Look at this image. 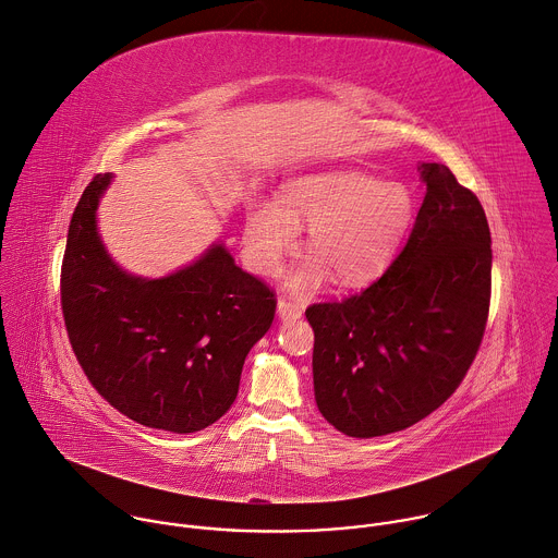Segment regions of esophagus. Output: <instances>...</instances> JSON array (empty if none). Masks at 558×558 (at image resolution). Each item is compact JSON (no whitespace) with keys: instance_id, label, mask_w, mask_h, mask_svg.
Instances as JSON below:
<instances>
[{"instance_id":"34e87169","label":"esophagus","mask_w":558,"mask_h":558,"mask_svg":"<svg viewBox=\"0 0 558 558\" xmlns=\"http://www.w3.org/2000/svg\"><path fill=\"white\" fill-rule=\"evenodd\" d=\"M301 307L299 305H294V303H290V301H279L277 303V316H279V320H283V323H288V320H296V318H301Z\"/></svg>"}]
</instances>
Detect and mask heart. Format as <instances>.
<instances>
[{
  "label": "heart",
  "mask_w": 558,
  "mask_h": 558,
  "mask_svg": "<svg viewBox=\"0 0 558 558\" xmlns=\"http://www.w3.org/2000/svg\"><path fill=\"white\" fill-rule=\"evenodd\" d=\"M412 194L403 183L362 170L305 174L288 183L283 201L262 198L246 218L244 244L262 275L279 270L307 227L310 255L288 279L292 292H310L329 279L362 286L377 277L412 222Z\"/></svg>",
  "instance_id": "1"
}]
</instances>
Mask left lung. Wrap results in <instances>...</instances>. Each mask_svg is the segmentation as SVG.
<instances>
[{
	"label": "left lung",
	"instance_id": "left-lung-1",
	"mask_svg": "<svg viewBox=\"0 0 558 558\" xmlns=\"http://www.w3.org/2000/svg\"><path fill=\"white\" fill-rule=\"evenodd\" d=\"M425 198L390 268L364 292L305 310L314 397L342 434L414 425L466 375L490 301V231L473 192L442 163H421Z\"/></svg>",
	"mask_w": 558,
	"mask_h": 558
}]
</instances>
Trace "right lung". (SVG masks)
<instances>
[{
  "instance_id": "obj_1",
  "label": "right lung",
  "mask_w": 558,
  "mask_h": 558,
  "mask_svg": "<svg viewBox=\"0 0 558 558\" xmlns=\"http://www.w3.org/2000/svg\"><path fill=\"white\" fill-rule=\"evenodd\" d=\"M98 174L70 222L61 303L72 349L94 388L129 418L174 434L216 423L235 401L244 360L275 318V294L235 266L222 242L148 279L102 244Z\"/></svg>"
}]
</instances>
